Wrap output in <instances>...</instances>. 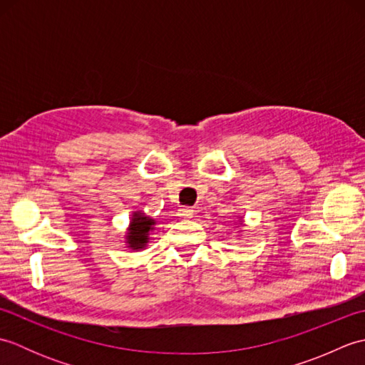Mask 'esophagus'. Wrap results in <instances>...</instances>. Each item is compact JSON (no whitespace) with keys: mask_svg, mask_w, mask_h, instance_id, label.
Returning <instances> with one entry per match:
<instances>
[{"mask_svg":"<svg viewBox=\"0 0 365 365\" xmlns=\"http://www.w3.org/2000/svg\"><path fill=\"white\" fill-rule=\"evenodd\" d=\"M192 215H195V210H192V207L178 208V216H182V218H192Z\"/></svg>","mask_w":365,"mask_h":365,"instance_id":"esophagus-1","label":"esophagus"}]
</instances>
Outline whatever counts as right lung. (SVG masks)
<instances>
[{"mask_svg": "<svg viewBox=\"0 0 365 365\" xmlns=\"http://www.w3.org/2000/svg\"><path fill=\"white\" fill-rule=\"evenodd\" d=\"M153 220L147 218V216L141 213H135L133 220H131V226L128 232V245L133 250H139L147 243V237H149V232L153 227Z\"/></svg>", "mask_w": 365, "mask_h": 365, "instance_id": "add662e5", "label": "right lung"}]
</instances>
